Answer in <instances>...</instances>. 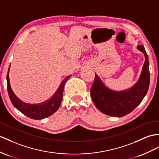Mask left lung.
<instances>
[{"mask_svg":"<svg viewBox=\"0 0 159 159\" xmlns=\"http://www.w3.org/2000/svg\"><path fill=\"white\" fill-rule=\"evenodd\" d=\"M137 48L144 55L145 61L139 80L133 87L120 92L112 90L95 74L90 95L95 106L102 113L113 117H123L133 111L146 96L150 84L148 57L144 46H137Z\"/></svg>","mask_w":159,"mask_h":159,"instance_id":"left-lung-1","label":"left lung"}]
</instances>
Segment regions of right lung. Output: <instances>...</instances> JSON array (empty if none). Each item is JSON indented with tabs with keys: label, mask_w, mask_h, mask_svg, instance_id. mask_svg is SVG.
<instances>
[{
	"label": "right lung",
	"mask_w": 159,
	"mask_h": 159,
	"mask_svg": "<svg viewBox=\"0 0 159 159\" xmlns=\"http://www.w3.org/2000/svg\"><path fill=\"white\" fill-rule=\"evenodd\" d=\"M10 68V66H9ZM9 68L7 75V90L11 102L16 109L27 117L33 119H42L49 117L59 109L63 100V94L65 84L71 75L67 77L61 82L57 92L51 98L46 101L39 104H28L24 102L15 95L10 86L9 82Z\"/></svg>",
	"instance_id": "obj_1"
}]
</instances>
